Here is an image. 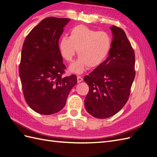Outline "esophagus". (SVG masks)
Masks as SVG:
<instances>
[{"mask_svg": "<svg viewBox=\"0 0 157 157\" xmlns=\"http://www.w3.org/2000/svg\"><path fill=\"white\" fill-rule=\"evenodd\" d=\"M82 80H83V78L81 77H80V76H77V82H78V83L82 82Z\"/></svg>", "mask_w": 157, "mask_h": 157, "instance_id": "34e87169", "label": "esophagus"}]
</instances>
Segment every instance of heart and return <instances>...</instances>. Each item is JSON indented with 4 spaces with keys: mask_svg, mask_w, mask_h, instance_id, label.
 <instances>
[{
    "mask_svg": "<svg viewBox=\"0 0 157 157\" xmlns=\"http://www.w3.org/2000/svg\"><path fill=\"white\" fill-rule=\"evenodd\" d=\"M111 48L112 39L107 33L94 30L84 25L73 27L69 37H62L59 44L61 56L67 61L73 60L77 50L79 57L69 68L71 73L76 74L82 73L88 67L96 68L101 65Z\"/></svg>",
    "mask_w": 157,
    "mask_h": 157,
    "instance_id": "heart-1",
    "label": "heart"
}]
</instances>
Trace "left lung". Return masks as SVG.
<instances>
[{
    "mask_svg": "<svg viewBox=\"0 0 157 157\" xmlns=\"http://www.w3.org/2000/svg\"><path fill=\"white\" fill-rule=\"evenodd\" d=\"M108 58L84 77L89 86L84 106L88 113L99 119L115 115L129 98L135 78V53L125 32L115 26Z\"/></svg>",
    "mask_w": 157,
    "mask_h": 157,
    "instance_id": "8db88e82",
    "label": "left lung"
}]
</instances>
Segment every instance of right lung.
Instances as JSON below:
<instances>
[{"label": "right lung", "instance_id": "add662e5", "mask_svg": "<svg viewBox=\"0 0 157 157\" xmlns=\"http://www.w3.org/2000/svg\"><path fill=\"white\" fill-rule=\"evenodd\" d=\"M70 18L49 17L33 28L22 46L19 75L24 98L35 112L52 115L64 108L77 76L62 77L65 66L59 40Z\"/></svg>", "mask_w": 157, "mask_h": 157}]
</instances>
